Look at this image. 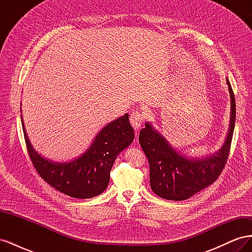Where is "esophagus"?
<instances>
[{"label": "esophagus", "instance_id": "34e87169", "mask_svg": "<svg viewBox=\"0 0 252 252\" xmlns=\"http://www.w3.org/2000/svg\"><path fill=\"white\" fill-rule=\"evenodd\" d=\"M144 119H145L144 113L140 111H132L130 113V123L135 130H138V129L141 127V125L144 122Z\"/></svg>", "mask_w": 252, "mask_h": 252}]
</instances>
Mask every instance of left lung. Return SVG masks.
I'll list each match as a JSON object with an SVG mask.
<instances>
[{
	"label": "left lung",
	"instance_id": "1",
	"mask_svg": "<svg viewBox=\"0 0 252 252\" xmlns=\"http://www.w3.org/2000/svg\"><path fill=\"white\" fill-rule=\"evenodd\" d=\"M230 122L226 140L218 151L191 158L178 151L149 122L140 131L139 141L149 162L150 186L157 195L170 201L187 200L211 185L222 172L229 155L235 124V100L230 82Z\"/></svg>",
	"mask_w": 252,
	"mask_h": 252
}]
</instances>
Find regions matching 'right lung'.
Segmentation results:
<instances>
[{"label": "right lung", "instance_id": "right-lung-1", "mask_svg": "<svg viewBox=\"0 0 252 252\" xmlns=\"http://www.w3.org/2000/svg\"><path fill=\"white\" fill-rule=\"evenodd\" d=\"M21 121L28 154L37 173L51 187L74 199H90L101 194L108 186L117 157L134 139L129 114L125 113L103 127L82 155L68 162H55L33 148L22 116Z\"/></svg>", "mask_w": 252, "mask_h": 252}]
</instances>
